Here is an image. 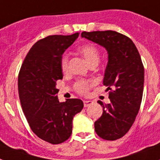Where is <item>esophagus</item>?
Listing matches in <instances>:
<instances>
[{
  "instance_id": "1",
  "label": "esophagus",
  "mask_w": 160,
  "mask_h": 160,
  "mask_svg": "<svg viewBox=\"0 0 160 160\" xmlns=\"http://www.w3.org/2000/svg\"><path fill=\"white\" fill-rule=\"evenodd\" d=\"M93 103V102L90 101V100H86V101H84V106L85 107H88L90 105H92Z\"/></svg>"
}]
</instances>
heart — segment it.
Listing matches in <instances>:
<instances>
[{
  "mask_svg": "<svg viewBox=\"0 0 160 160\" xmlns=\"http://www.w3.org/2000/svg\"><path fill=\"white\" fill-rule=\"evenodd\" d=\"M78 51L80 52L84 56V58L86 59V61L88 62L90 65H97L99 62L100 59V52L98 48L96 47L95 45L92 43L84 44L82 46L79 47ZM68 62L69 59L67 54H63L61 58H60V67L62 72L68 71ZM92 86V82L88 80H78L74 84V90L79 94L81 95H86L89 92L90 87Z\"/></svg>",
  "mask_w": 160,
  "mask_h": 160,
  "instance_id": "1",
  "label": "heart"
}]
</instances>
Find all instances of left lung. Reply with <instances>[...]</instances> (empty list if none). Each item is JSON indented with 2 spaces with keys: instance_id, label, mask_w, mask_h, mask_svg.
<instances>
[{
  "instance_id": "8db88e82",
  "label": "left lung",
  "mask_w": 160,
  "mask_h": 160,
  "mask_svg": "<svg viewBox=\"0 0 160 160\" xmlns=\"http://www.w3.org/2000/svg\"><path fill=\"white\" fill-rule=\"evenodd\" d=\"M81 36L106 48L108 62L103 85L110 102L95 121L96 133L107 141L124 137L133 125L142 99L144 67L137 48L126 35L113 30L81 33Z\"/></svg>"
}]
</instances>
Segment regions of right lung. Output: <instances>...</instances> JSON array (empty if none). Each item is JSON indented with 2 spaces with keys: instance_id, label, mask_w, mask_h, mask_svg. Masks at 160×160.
<instances>
[{
  "instance_id": "right-lung-1",
  "label": "right lung",
  "mask_w": 160,
  "mask_h": 160,
  "mask_svg": "<svg viewBox=\"0 0 160 160\" xmlns=\"http://www.w3.org/2000/svg\"><path fill=\"white\" fill-rule=\"evenodd\" d=\"M79 33L71 35H49L30 48L22 63L18 86L20 102L33 132L52 144L68 140L72 121L84 107L80 99L59 102L56 82L63 74L60 58L74 43Z\"/></svg>"
}]
</instances>
